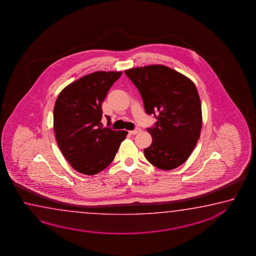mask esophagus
I'll return each mask as SVG.
<instances>
[{
  "label": "esophagus",
  "mask_w": 256,
  "mask_h": 256,
  "mask_svg": "<svg viewBox=\"0 0 256 256\" xmlns=\"http://www.w3.org/2000/svg\"><path fill=\"white\" fill-rule=\"evenodd\" d=\"M140 132V128H136V129H134V130H129L128 132H129L130 135H135L137 134Z\"/></svg>",
  "instance_id": "obj_1"
}]
</instances>
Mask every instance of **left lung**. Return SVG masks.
Masks as SVG:
<instances>
[{
  "mask_svg": "<svg viewBox=\"0 0 256 256\" xmlns=\"http://www.w3.org/2000/svg\"><path fill=\"white\" fill-rule=\"evenodd\" d=\"M124 73L139 90L146 114L157 119L147 129L152 144L144 149L145 158L163 170L180 166L195 148L202 127L195 84L166 66H146Z\"/></svg>",
  "mask_w": 256,
  "mask_h": 256,
  "instance_id": "8db88e82",
  "label": "left lung"
}]
</instances>
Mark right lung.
Returning <instances> with one entry per match:
<instances>
[{"mask_svg":"<svg viewBox=\"0 0 256 256\" xmlns=\"http://www.w3.org/2000/svg\"><path fill=\"white\" fill-rule=\"evenodd\" d=\"M122 72L98 71L66 86L54 106V132L66 160L76 172L96 175L116 157L127 132L102 127V102ZM110 122V117L106 116Z\"/></svg>","mask_w":256,"mask_h":256,"instance_id":"1","label":"right lung"}]
</instances>
